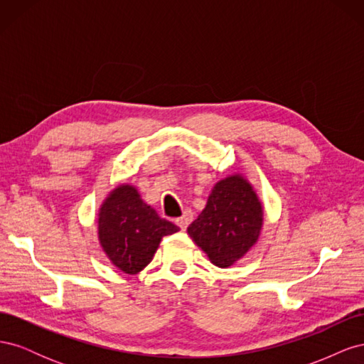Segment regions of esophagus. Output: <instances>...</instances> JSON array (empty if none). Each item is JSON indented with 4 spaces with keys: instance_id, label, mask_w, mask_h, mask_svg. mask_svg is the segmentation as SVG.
<instances>
[{
    "instance_id": "obj_1",
    "label": "esophagus",
    "mask_w": 364,
    "mask_h": 364,
    "mask_svg": "<svg viewBox=\"0 0 364 364\" xmlns=\"http://www.w3.org/2000/svg\"><path fill=\"white\" fill-rule=\"evenodd\" d=\"M191 222H193V211H191V209H186L182 217L176 218V223H178V226L181 229H186Z\"/></svg>"
}]
</instances>
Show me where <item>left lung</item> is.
Returning <instances> with one entry per match:
<instances>
[{"label":"left lung","instance_id":"8db88e82","mask_svg":"<svg viewBox=\"0 0 364 364\" xmlns=\"http://www.w3.org/2000/svg\"><path fill=\"white\" fill-rule=\"evenodd\" d=\"M262 208L252 186L240 176L220 181L188 234L213 264L229 267L257 243Z\"/></svg>","mask_w":364,"mask_h":364}]
</instances>
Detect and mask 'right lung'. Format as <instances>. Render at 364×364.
Here are the masks:
<instances>
[{
    "label": "right lung",
    "instance_id": "obj_1",
    "mask_svg": "<svg viewBox=\"0 0 364 364\" xmlns=\"http://www.w3.org/2000/svg\"><path fill=\"white\" fill-rule=\"evenodd\" d=\"M98 215V238L103 250L119 270L129 274H135L147 266L164 235L179 230L142 202L138 191L130 185L115 188Z\"/></svg>",
    "mask_w": 364,
    "mask_h": 364
}]
</instances>
